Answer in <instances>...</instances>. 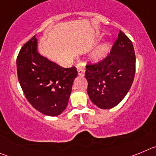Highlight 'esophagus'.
<instances>
[{
	"label": "esophagus",
	"mask_w": 156,
	"mask_h": 156,
	"mask_svg": "<svg viewBox=\"0 0 156 156\" xmlns=\"http://www.w3.org/2000/svg\"><path fill=\"white\" fill-rule=\"evenodd\" d=\"M77 71H78V75L80 76H83L85 74V64L83 62H80L76 66Z\"/></svg>",
	"instance_id": "34e87169"
}]
</instances>
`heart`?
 Returning a JSON list of instances; mask_svg holds the SVG:
<instances>
[{"label":"heart","instance_id":"heart-1","mask_svg":"<svg viewBox=\"0 0 156 156\" xmlns=\"http://www.w3.org/2000/svg\"><path fill=\"white\" fill-rule=\"evenodd\" d=\"M109 51V43L108 41H104V42L101 43L100 44L92 51L90 58L95 62H99L104 60L108 56Z\"/></svg>","mask_w":156,"mask_h":156}]
</instances>
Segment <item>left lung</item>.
I'll use <instances>...</instances> for the list:
<instances>
[{"label":"left lung","instance_id":"obj_1","mask_svg":"<svg viewBox=\"0 0 156 156\" xmlns=\"http://www.w3.org/2000/svg\"><path fill=\"white\" fill-rule=\"evenodd\" d=\"M135 63L133 44L119 31L109 55L98 64L86 67L87 94L92 102L102 109H109L119 104L131 87Z\"/></svg>","mask_w":156,"mask_h":156}]
</instances>
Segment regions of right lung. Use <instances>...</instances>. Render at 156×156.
Segmentation results:
<instances>
[{"label":"right lung","instance_id":"obj_1","mask_svg":"<svg viewBox=\"0 0 156 156\" xmlns=\"http://www.w3.org/2000/svg\"><path fill=\"white\" fill-rule=\"evenodd\" d=\"M34 36L27 41L16 60L19 83L29 102L41 113L56 116L67 107L76 67L64 68L42 55Z\"/></svg>","mask_w":156,"mask_h":156}]
</instances>
